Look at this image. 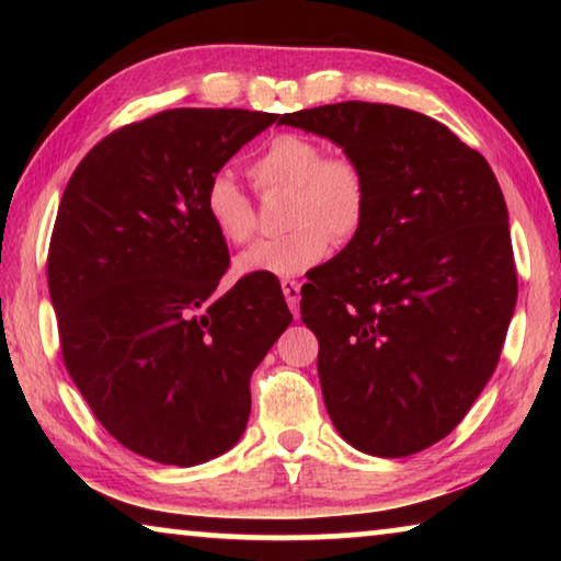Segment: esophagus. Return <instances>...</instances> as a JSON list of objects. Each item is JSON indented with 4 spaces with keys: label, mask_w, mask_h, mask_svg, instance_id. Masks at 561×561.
I'll list each match as a JSON object with an SVG mask.
<instances>
[{
    "label": "esophagus",
    "mask_w": 561,
    "mask_h": 561,
    "mask_svg": "<svg viewBox=\"0 0 561 561\" xmlns=\"http://www.w3.org/2000/svg\"><path fill=\"white\" fill-rule=\"evenodd\" d=\"M282 291H284V299H287L291 314L297 317L299 311V299H301V284L294 282V279H282Z\"/></svg>",
    "instance_id": "obj_1"
}]
</instances>
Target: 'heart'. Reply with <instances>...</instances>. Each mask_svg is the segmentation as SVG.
<instances>
[{
	"mask_svg": "<svg viewBox=\"0 0 561 561\" xmlns=\"http://www.w3.org/2000/svg\"><path fill=\"white\" fill-rule=\"evenodd\" d=\"M254 185L264 193L287 190L282 237L262 240L237 254L234 272L294 277L321 262L331 240L356 237L368 210L366 175L346 156H324L314 138L301 133H279L250 163ZM205 213L215 232L230 244H242L254 232L250 195L232 175L217 173L205 185Z\"/></svg>",
	"mask_w": 561,
	"mask_h": 561,
	"instance_id": "obj_1",
	"label": "heart"
}]
</instances>
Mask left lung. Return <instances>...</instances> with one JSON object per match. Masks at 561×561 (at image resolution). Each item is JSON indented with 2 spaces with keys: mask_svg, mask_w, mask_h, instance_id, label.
<instances>
[{
  "mask_svg": "<svg viewBox=\"0 0 561 561\" xmlns=\"http://www.w3.org/2000/svg\"><path fill=\"white\" fill-rule=\"evenodd\" d=\"M364 170L356 237L301 289L331 423L356 450L405 458L443 440L495 371L517 272L497 178L443 123L388 103L284 113Z\"/></svg>",
  "mask_w": 561,
  "mask_h": 561,
  "instance_id": "1",
  "label": "left lung"
}]
</instances>
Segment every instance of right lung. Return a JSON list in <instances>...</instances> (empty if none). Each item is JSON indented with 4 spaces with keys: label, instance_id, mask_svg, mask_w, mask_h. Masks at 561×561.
Segmentation results:
<instances>
[{
    "label": "right lung",
    "instance_id": "obj_1",
    "mask_svg": "<svg viewBox=\"0 0 561 561\" xmlns=\"http://www.w3.org/2000/svg\"><path fill=\"white\" fill-rule=\"evenodd\" d=\"M277 121L173 108L111 133L64 190L49 294L66 371L113 438L193 468L242 438L250 376L291 324L279 282L250 274L215 294L227 244L205 185Z\"/></svg>",
    "mask_w": 561,
    "mask_h": 561
}]
</instances>
